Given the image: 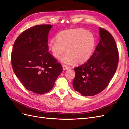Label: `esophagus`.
<instances>
[{
	"instance_id": "1",
	"label": "esophagus",
	"mask_w": 129,
	"mask_h": 129,
	"mask_svg": "<svg viewBox=\"0 0 129 129\" xmlns=\"http://www.w3.org/2000/svg\"><path fill=\"white\" fill-rule=\"evenodd\" d=\"M62 67H63V69L64 70V71H66V70H68L70 68L69 67H68V66H67L66 65H63V66H62Z\"/></svg>"
}]
</instances>
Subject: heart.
Here are the masks:
<instances>
[{"label":"heart","instance_id":"obj_1","mask_svg":"<svg viewBox=\"0 0 129 129\" xmlns=\"http://www.w3.org/2000/svg\"><path fill=\"white\" fill-rule=\"evenodd\" d=\"M96 40L93 34L82 28L62 31L56 39L50 41L49 46L53 56L60 58L66 52L62 62L71 64L75 62L82 63L90 57L95 45Z\"/></svg>","mask_w":129,"mask_h":129}]
</instances>
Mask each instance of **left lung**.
<instances>
[{"label": "left lung", "mask_w": 129, "mask_h": 129, "mask_svg": "<svg viewBox=\"0 0 129 129\" xmlns=\"http://www.w3.org/2000/svg\"><path fill=\"white\" fill-rule=\"evenodd\" d=\"M100 39L94 53L85 63L74 68L73 86L84 96L98 94L106 88L117 68L119 55L114 37L100 27Z\"/></svg>", "instance_id": "left-lung-1"}]
</instances>
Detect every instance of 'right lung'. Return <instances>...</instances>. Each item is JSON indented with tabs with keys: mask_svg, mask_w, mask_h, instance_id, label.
I'll use <instances>...</instances> for the list:
<instances>
[{
	"mask_svg": "<svg viewBox=\"0 0 129 129\" xmlns=\"http://www.w3.org/2000/svg\"><path fill=\"white\" fill-rule=\"evenodd\" d=\"M51 25L34 26L18 37L13 46L11 63L24 87L37 94L51 90L62 66L48 52Z\"/></svg>",
	"mask_w": 129,
	"mask_h": 129,
	"instance_id": "add662e5",
	"label": "right lung"
}]
</instances>
